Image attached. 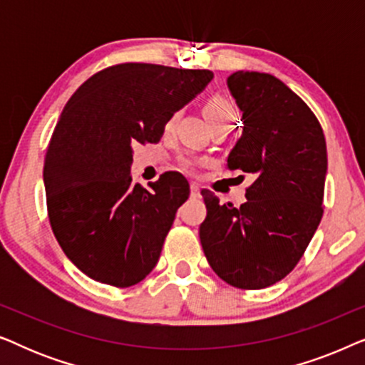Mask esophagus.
Wrapping results in <instances>:
<instances>
[{"label":"esophagus","instance_id":"obj_1","mask_svg":"<svg viewBox=\"0 0 365 365\" xmlns=\"http://www.w3.org/2000/svg\"><path fill=\"white\" fill-rule=\"evenodd\" d=\"M191 194L192 196H201V187L197 186V184H191Z\"/></svg>","mask_w":365,"mask_h":365}]
</instances>
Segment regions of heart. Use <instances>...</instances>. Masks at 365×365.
Here are the masks:
<instances>
[{"label": "heart", "mask_w": 365, "mask_h": 365, "mask_svg": "<svg viewBox=\"0 0 365 365\" xmlns=\"http://www.w3.org/2000/svg\"><path fill=\"white\" fill-rule=\"evenodd\" d=\"M204 113H206V118L209 124H229V126H234L237 123V113L234 104L229 101L227 98L224 96H212L204 106ZM179 164L184 169H191L194 166V161L189 158H181L179 159Z\"/></svg>", "instance_id": "obj_1"}]
</instances>
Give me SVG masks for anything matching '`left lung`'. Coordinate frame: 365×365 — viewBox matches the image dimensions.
I'll use <instances>...</instances> for the list:
<instances>
[{
    "instance_id": "obj_1",
    "label": "left lung",
    "mask_w": 365,
    "mask_h": 365,
    "mask_svg": "<svg viewBox=\"0 0 365 365\" xmlns=\"http://www.w3.org/2000/svg\"><path fill=\"white\" fill-rule=\"evenodd\" d=\"M227 88L244 124L227 168L252 184L241 207L202 191L207 216L199 237L222 281L264 289L296 267L321 222L326 138L307 104L272 74L236 71Z\"/></svg>"
}]
</instances>
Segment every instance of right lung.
I'll use <instances>...</instances> for the list:
<instances>
[{
	"label": "right lung",
	"instance_id": "right-lung-1",
	"mask_svg": "<svg viewBox=\"0 0 365 365\" xmlns=\"http://www.w3.org/2000/svg\"><path fill=\"white\" fill-rule=\"evenodd\" d=\"M211 79L207 69L123 63L93 74L69 98L43 178L54 236L88 277L129 287L158 264L189 184L166 173L151 191L133 186V148L159 143L173 114Z\"/></svg>",
	"mask_w": 365,
	"mask_h": 365
}]
</instances>
